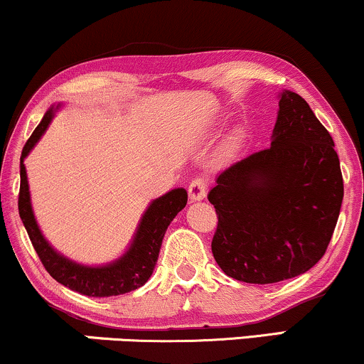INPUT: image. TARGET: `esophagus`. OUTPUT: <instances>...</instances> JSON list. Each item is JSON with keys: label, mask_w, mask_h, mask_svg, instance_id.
I'll return each instance as SVG.
<instances>
[{"label": "esophagus", "mask_w": 364, "mask_h": 364, "mask_svg": "<svg viewBox=\"0 0 364 364\" xmlns=\"http://www.w3.org/2000/svg\"><path fill=\"white\" fill-rule=\"evenodd\" d=\"M208 194V181L204 177H198L189 183V198L191 200H203Z\"/></svg>", "instance_id": "34e87169"}]
</instances>
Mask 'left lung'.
Returning a JSON list of instances; mask_svg holds the SVG:
<instances>
[{"label":"left lung","instance_id":"left-lung-1","mask_svg":"<svg viewBox=\"0 0 364 364\" xmlns=\"http://www.w3.org/2000/svg\"><path fill=\"white\" fill-rule=\"evenodd\" d=\"M343 198L332 136L298 93L284 90L271 146L230 165L208 194L218 215V266L250 284L303 274L326 254Z\"/></svg>","mask_w":364,"mask_h":364}]
</instances>
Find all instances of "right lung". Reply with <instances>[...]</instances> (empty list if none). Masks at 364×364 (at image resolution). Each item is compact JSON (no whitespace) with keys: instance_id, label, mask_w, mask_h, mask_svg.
<instances>
[{"instance_id":"1","label":"right lung","mask_w":364,"mask_h":364,"mask_svg":"<svg viewBox=\"0 0 364 364\" xmlns=\"http://www.w3.org/2000/svg\"><path fill=\"white\" fill-rule=\"evenodd\" d=\"M58 109L59 104L58 107H50L47 110L44 119L25 143L20 158L18 213L30 237V242H32L41 262L44 264L46 271L58 283L73 289V291L97 298L117 296V294L134 291L146 283L149 276L153 274L166 228L172 223L173 218L186 208L187 191L178 187V189L166 192L161 198L151 200V204L141 218L129 249L114 262L105 264V266H83V264L64 257L49 245V242L46 240L41 228H38L32 211V203H30L27 172H25L23 165V160L46 132Z\"/></svg>"}]
</instances>
